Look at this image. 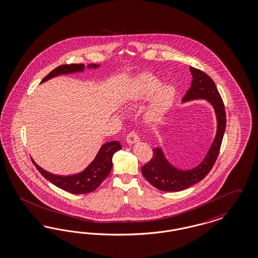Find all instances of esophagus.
I'll list each match as a JSON object with an SVG mask.
<instances>
[{
    "instance_id": "34e87169",
    "label": "esophagus",
    "mask_w": 258,
    "mask_h": 258,
    "mask_svg": "<svg viewBox=\"0 0 258 258\" xmlns=\"http://www.w3.org/2000/svg\"><path fill=\"white\" fill-rule=\"evenodd\" d=\"M126 141L129 145H133L136 144L140 141V138H139V135L137 134V132L135 131H131L130 133H128L126 136Z\"/></svg>"
}]
</instances>
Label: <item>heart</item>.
<instances>
[{
	"instance_id": "1",
	"label": "heart",
	"mask_w": 258,
	"mask_h": 258,
	"mask_svg": "<svg viewBox=\"0 0 258 258\" xmlns=\"http://www.w3.org/2000/svg\"><path fill=\"white\" fill-rule=\"evenodd\" d=\"M161 85L160 79L146 73L136 77L130 88L129 96L133 102H144L153 96L146 109V117L152 121L164 117L176 99L177 92L172 85Z\"/></svg>"
}]
</instances>
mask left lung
<instances>
[{"label":"left lung","instance_id":"obj_1","mask_svg":"<svg viewBox=\"0 0 258 258\" xmlns=\"http://www.w3.org/2000/svg\"><path fill=\"white\" fill-rule=\"evenodd\" d=\"M192 81L190 89L183 97V102L194 99H206L215 109L218 129L213 145L202 163L191 169H179L171 166L161 148L153 149L151 160L142 167V173L152 186L165 191L185 190L203 179L213 168L219 156L226 126V114L224 101L214 83L205 72L198 68H190Z\"/></svg>","mask_w":258,"mask_h":258}]
</instances>
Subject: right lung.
<instances>
[{
  "mask_svg": "<svg viewBox=\"0 0 258 258\" xmlns=\"http://www.w3.org/2000/svg\"><path fill=\"white\" fill-rule=\"evenodd\" d=\"M96 64H90L89 68H97ZM83 64H62L52 70L47 76H45L42 82H45L49 79L53 78L59 74H67L77 71H83ZM122 148L119 142L112 141L109 142L101 146L99 152L97 153L95 159L85 168L82 172L68 175V176H60L52 174L43 168L37 166L33 161L35 168L42 174L48 181L53 183L55 186L69 191L74 195H84L89 194L90 191L97 189L101 183L108 177L112 168V155Z\"/></svg>",
  "mask_w": 258,
  "mask_h": 258,
  "instance_id": "right-lung-1",
  "label": "right lung"
}]
</instances>
